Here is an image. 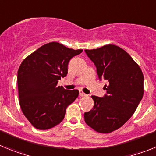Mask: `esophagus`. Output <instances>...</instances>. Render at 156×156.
<instances>
[{
	"label": "esophagus",
	"instance_id": "obj_1",
	"mask_svg": "<svg viewBox=\"0 0 156 156\" xmlns=\"http://www.w3.org/2000/svg\"><path fill=\"white\" fill-rule=\"evenodd\" d=\"M79 94H80V97H83V96H87V94H84V93H83V92L82 90H80V93H79Z\"/></svg>",
	"mask_w": 156,
	"mask_h": 156
}]
</instances>
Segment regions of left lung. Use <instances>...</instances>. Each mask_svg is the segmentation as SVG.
Returning <instances> with one entry per match:
<instances>
[{"mask_svg":"<svg viewBox=\"0 0 156 156\" xmlns=\"http://www.w3.org/2000/svg\"><path fill=\"white\" fill-rule=\"evenodd\" d=\"M105 85L103 97L91 96L94 105L84 113L87 124L98 133H108L124 124L137 109L144 94V76L127 52L113 44L85 50Z\"/></svg>","mask_w":156,"mask_h":156,"instance_id":"left-lung-1","label":"left lung"}]
</instances>
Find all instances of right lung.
I'll return each instance as SVG.
<instances>
[{
    "mask_svg": "<svg viewBox=\"0 0 156 156\" xmlns=\"http://www.w3.org/2000/svg\"><path fill=\"white\" fill-rule=\"evenodd\" d=\"M82 51L51 42L21 63L17 76L19 105L35 128L48 129L60 123L66 108L78 97V90H66L57 84L68 73L70 59Z\"/></svg>",
    "mask_w": 156,
    "mask_h": 156,
    "instance_id": "1",
    "label": "right lung"
}]
</instances>
